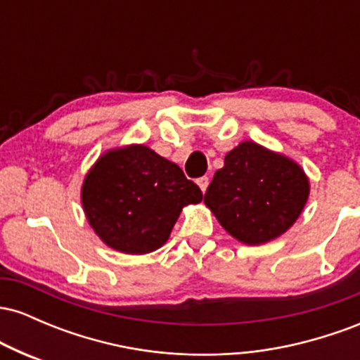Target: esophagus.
<instances>
[{"label": "esophagus", "mask_w": 360, "mask_h": 360, "mask_svg": "<svg viewBox=\"0 0 360 360\" xmlns=\"http://www.w3.org/2000/svg\"><path fill=\"white\" fill-rule=\"evenodd\" d=\"M196 183H198V186H200V189H201V191L206 193V189H208V184H210V179H208V177H206V176L200 177V179H198Z\"/></svg>", "instance_id": "obj_1"}]
</instances>
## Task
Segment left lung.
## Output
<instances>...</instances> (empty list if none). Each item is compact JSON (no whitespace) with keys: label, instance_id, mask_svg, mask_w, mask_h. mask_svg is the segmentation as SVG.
I'll return each mask as SVG.
<instances>
[{"label":"left lung","instance_id":"1","mask_svg":"<svg viewBox=\"0 0 360 360\" xmlns=\"http://www.w3.org/2000/svg\"><path fill=\"white\" fill-rule=\"evenodd\" d=\"M309 196V179L291 157L245 140L214 172L205 205L235 240L262 245L286 233Z\"/></svg>","mask_w":360,"mask_h":360}]
</instances>
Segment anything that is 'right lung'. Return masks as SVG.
Wrapping results in <instances>:
<instances>
[{
    "label": "right lung",
    "instance_id": "right-lung-1",
    "mask_svg": "<svg viewBox=\"0 0 360 360\" xmlns=\"http://www.w3.org/2000/svg\"><path fill=\"white\" fill-rule=\"evenodd\" d=\"M203 193L183 169L143 143L103 152L86 172L81 205L94 233L122 254H148L167 242L184 206Z\"/></svg>",
    "mask_w": 360,
    "mask_h": 360
}]
</instances>
